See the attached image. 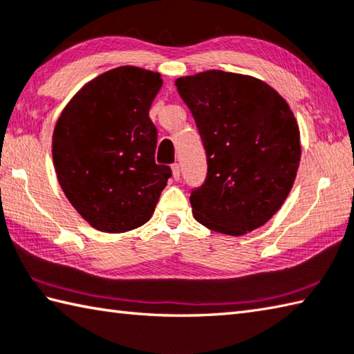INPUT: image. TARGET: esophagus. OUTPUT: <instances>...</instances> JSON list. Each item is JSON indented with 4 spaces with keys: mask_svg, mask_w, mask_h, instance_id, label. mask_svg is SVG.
<instances>
[{
    "mask_svg": "<svg viewBox=\"0 0 354 354\" xmlns=\"http://www.w3.org/2000/svg\"><path fill=\"white\" fill-rule=\"evenodd\" d=\"M171 169H172V177H174V180H180V166L174 163L171 166Z\"/></svg>",
    "mask_w": 354,
    "mask_h": 354,
    "instance_id": "1",
    "label": "esophagus"
}]
</instances>
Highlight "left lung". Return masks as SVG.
Listing matches in <instances>:
<instances>
[{
  "instance_id": "left-lung-1",
  "label": "left lung",
  "mask_w": 354,
  "mask_h": 354,
  "mask_svg": "<svg viewBox=\"0 0 354 354\" xmlns=\"http://www.w3.org/2000/svg\"><path fill=\"white\" fill-rule=\"evenodd\" d=\"M196 120L208 174L191 192L198 223L226 236L257 230L281 209L301 162V132L283 97L250 75L205 71L176 80Z\"/></svg>"
}]
</instances>
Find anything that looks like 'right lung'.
I'll use <instances>...</instances> for the list:
<instances>
[{
	"instance_id": "obj_1",
	"label": "right lung",
	"mask_w": 354,
	"mask_h": 354,
	"mask_svg": "<svg viewBox=\"0 0 354 354\" xmlns=\"http://www.w3.org/2000/svg\"><path fill=\"white\" fill-rule=\"evenodd\" d=\"M158 72L120 66L91 80L66 104L52 136L53 168L64 196L92 228L126 232L145 225L171 168L156 163L151 104Z\"/></svg>"
}]
</instances>
